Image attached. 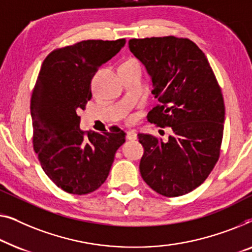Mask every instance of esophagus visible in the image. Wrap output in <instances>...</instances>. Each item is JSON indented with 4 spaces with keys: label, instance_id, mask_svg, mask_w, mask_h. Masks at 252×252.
Instances as JSON below:
<instances>
[{
    "label": "esophagus",
    "instance_id": "esophagus-1",
    "mask_svg": "<svg viewBox=\"0 0 252 252\" xmlns=\"http://www.w3.org/2000/svg\"><path fill=\"white\" fill-rule=\"evenodd\" d=\"M126 138L129 140H136L137 139V133L134 130H129L126 131Z\"/></svg>",
    "mask_w": 252,
    "mask_h": 252
}]
</instances>
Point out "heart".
Wrapping results in <instances>:
<instances>
[{
  "label": "heart",
  "instance_id": "b5f03b06",
  "mask_svg": "<svg viewBox=\"0 0 252 252\" xmlns=\"http://www.w3.org/2000/svg\"><path fill=\"white\" fill-rule=\"evenodd\" d=\"M125 63H138V60H136V59H133V58H131V59H127L126 62H125Z\"/></svg>",
  "mask_w": 252,
  "mask_h": 252
}]
</instances>
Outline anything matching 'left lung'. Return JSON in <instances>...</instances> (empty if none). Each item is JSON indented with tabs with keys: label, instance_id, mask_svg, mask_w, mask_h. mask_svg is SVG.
Here are the masks:
<instances>
[{
	"label": "left lung",
	"instance_id": "left-lung-1",
	"mask_svg": "<svg viewBox=\"0 0 252 252\" xmlns=\"http://www.w3.org/2000/svg\"><path fill=\"white\" fill-rule=\"evenodd\" d=\"M129 49L146 67L160 102L147 120L172 130L165 143L138 133L140 175L163 196L184 195L208 178L219 158L225 121L220 87L203 51L189 38H132Z\"/></svg>",
	"mask_w": 252,
	"mask_h": 252
}]
</instances>
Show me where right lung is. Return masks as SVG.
Listing matches in <instances>:
<instances>
[{
    "label": "right lung",
    "mask_w": 252,
    "mask_h": 252,
    "mask_svg": "<svg viewBox=\"0 0 252 252\" xmlns=\"http://www.w3.org/2000/svg\"><path fill=\"white\" fill-rule=\"evenodd\" d=\"M125 44L126 38L82 41L54 50L42 63L31 99L33 146L47 176L67 193L99 189L126 141L118 126L86 134L79 116L92 97L95 72Z\"/></svg>",
    "instance_id": "obj_1"
}]
</instances>
